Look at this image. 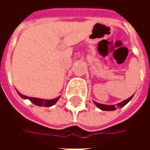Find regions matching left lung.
<instances>
[{
    "label": "left lung",
    "instance_id": "obj_1",
    "mask_svg": "<svg viewBox=\"0 0 150 150\" xmlns=\"http://www.w3.org/2000/svg\"><path fill=\"white\" fill-rule=\"evenodd\" d=\"M133 96H130V97L129 98V99H127V100H125L122 101V102H120V103H119V104H116V105H107V104H99V103H97V102H96V101H94V104L97 106L100 109H101V110H104V111H114L116 110V108H121V107H124L125 105H126V104L129 103V101L132 100V98Z\"/></svg>",
    "mask_w": 150,
    "mask_h": 150
}]
</instances>
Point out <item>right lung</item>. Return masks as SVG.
Listing matches in <instances>:
<instances>
[{"label": "right lung", "mask_w": 150, "mask_h": 150, "mask_svg": "<svg viewBox=\"0 0 150 150\" xmlns=\"http://www.w3.org/2000/svg\"><path fill=\"white\" fill-rule=\"evenodd\" d=\"M18 93L21 98L30 100L35 105H38V106H44V107H50V106H52L54 104H56V102L59 100V99L60 98V96H59V97L55 98V99H53V100H43V99H39V98L29 97V96H26L21 94L19 91H18Z\"/></svg>", "instance_id": "1"}]
</instances>
